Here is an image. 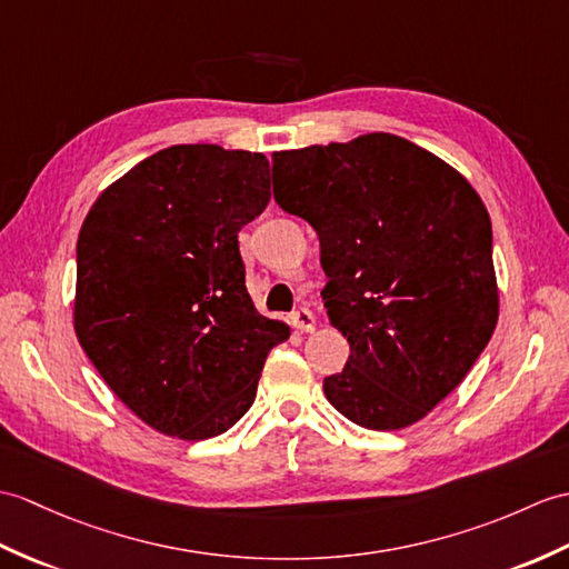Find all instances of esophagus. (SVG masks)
Returning a JSON list of instances; mask_svg holds the SVG:
<instances>
[{"mask_svg": "<svg viewBox=\"0 0 569 569\" xmlns=\"http://www.w3.org/2000/svg\"><path fill=\"white\" fill-rule=\"evenodd\" d=\"M290 325H293V327L298 329V332H315L317 320H315L312 310L300 308V310H296L293 315H290Z\"/></svg>", "mask_w": 569, "mask_h": 569, "instance_id": "34e87169", "label": "esophagus"}]
</instances>
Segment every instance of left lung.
I'll return each mask as SVG.
<instances>
[{"instance_id":"left-lung-1","label":"left lung","mask_w":569,"mask_h":569,"mask_svg":"<svg viewBox=\"0 0 569 569\" xmlns=\"http://www.w3.org/2000/svg\"><path fill=\"white\" fill-rule=\"evenodd\" d=\"M273 196L320 237L329 325L347 337L325 395L398 431L451 395L499 317L492 222L470 181L400 136L273 152Z\"/></svg>"}]
</instances>
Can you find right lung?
I'll list each match as a JSON object with an SVG mask.
<instances>
[{
  "label": "right lung",
  "instance_id": "1",
  "mask_svg": "<svg viewBox=\"0 0 569 569\" xmlns=\"http://www.w3.org/2000/svg\"><path fill=\"white\" fill-rule=\"evenodd\" d=\"M271 201L269 160L171 144L106 187L77 240L74 335L154 431L203 441L252 407L290 327L247 293L240 232Z\"/></svg>",
  "mask_w": 569,
  "mask_h": 569
}]
</instances>
